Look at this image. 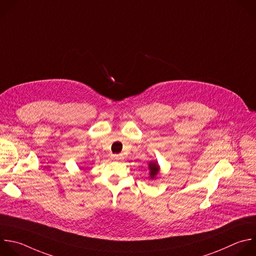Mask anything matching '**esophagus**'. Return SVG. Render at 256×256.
<instances>
[{"instance_id":"1","label":"esophagus","mask_w":256,"mask_h":256,"mask_svg":"<svg viewBox=\"0 0 256 256\" xmlns=\"http://www.w3.org/2000/svg\"><path fill=\"white\" fill-rule=\"evenodd\" d=\"M112 156H114V160H122V158H124V156H122V154H114Z\"/></svg>"}]
</instances>
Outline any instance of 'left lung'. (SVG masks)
Returning a JSON list of instances; mask_svg holds the SVG:
<instances>
[{
    "instance_id": "obj_1",
    "label": "left lung",
    "mask_w": 256,
    "mask_h": 256,
    "mask_svg": "<svg viewBox=\"0 0 256 256\" xmlns=\"http://www.w3.org/2000/svg\"><path fill=\"white\" fill-rule=\"evenodd\" d=\"M148 168H150V179H154V177L158 175V171H160V166H158V162H148Z\"/></svg>"
}]
</instances>
